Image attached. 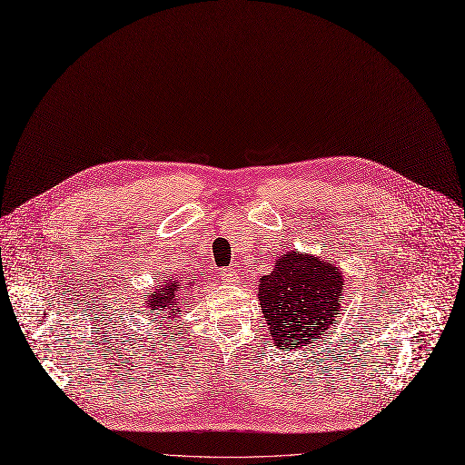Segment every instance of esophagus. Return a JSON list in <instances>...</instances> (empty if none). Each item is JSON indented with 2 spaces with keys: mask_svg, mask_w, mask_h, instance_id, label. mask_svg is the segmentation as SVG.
Here are the masks:
<instances>
[{
  "mask_svg": "<svg viewBox=\"0 0 465 465\" xmlns=\"http://www.w3.org/2000/svg\"><path fill=\"white\" fill-rule=\"evenodd\" d=\"M220 275H222V281L223 282H227V284H234V282H238V272L236 270H232V268H223L222 272H220Z\"/></svg>",
  "mask_w": 465,
  "mask_h": 465,
  "instance_id": "obj_1",
  "label": "esophagus"
}]
</instances>
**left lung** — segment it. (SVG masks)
Here are the masks:
<instances>
[{
  "mask_svg": "<svg viewBox=\"0 0 465 465\" xmlns=\"http://www.w3.org/2000/svg\"><path fill=\"white\" fill-rule=\"evenodd\" d=\"M344 292L337 264L291 249L259 281L262 318L279 350H296L322 339L335 324Z\"/></svg>",
  "mask_w": 465,
  "mask_h": 465,
  "instance_id": "8db88e82",
  "label": "left lung"
}]
</instances>
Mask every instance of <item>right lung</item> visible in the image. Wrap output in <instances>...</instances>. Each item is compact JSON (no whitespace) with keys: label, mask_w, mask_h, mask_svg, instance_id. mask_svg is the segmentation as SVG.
I'll use <instances>...</instances> for the list:
<instances>
[{"label":"right lung","mask_w":465,"mask_h":465,"mask_svg":"<svg viewBox=\"0 0 465 465\" xmlns=\"http://www.w3.org/2000/svg\"><path fill=\"white\" fill-rule=\"evenodd\" d=\"M197 289V281L192 277H167L162 279L154 291L149 294L145 305L149 312L163 314L169 322H174L178 314H183V303L186 296ZM166 312L163 313V311Z\"/></svg>","instance_id":"add662e5"}]
</instances>
